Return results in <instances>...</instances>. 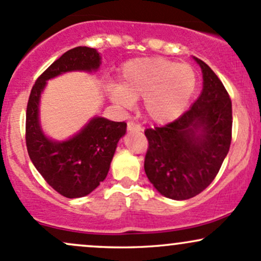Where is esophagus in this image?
I'll list each match as a JSON object with an SVG mask.
<instances>
[{"label":"esophagus","mask_w":261,"mask_h":261,"mask_svg":"<svg viewBox=\"0 0 261 261\" xmlns=\"http://www.w3.org/2000/svg\"><path fill=\"white\" fill-rule=\"evenodd\" d=\"M127 130L128 131H141V126L140 125L135 124L134 121H128L127 122Z\"/></svg>","instance_id":"34e87169"}]
</instances>
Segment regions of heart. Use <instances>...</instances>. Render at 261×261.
Returning a JSON list of instances; mask_svg holds the SVG:
<instances>
[{
    "label": "heart",
    "mask_w": 261,
    "mask_h": 261,
    "mask_svg": "<svg viewBox=\"0 0 261 261\" xmlns=\"http://www.w3.org/2000/svg\"><path fill=\"white\" fill-rule=\"evenodd\" d=\"M197 87L195 70L164 58H140L125 62L120 83L109 87L113 101L131 108L143 98V110L149 120L168 124L184 113Z\"/></svg>",
    "instance_id": "heart-1"
}]
</instances>
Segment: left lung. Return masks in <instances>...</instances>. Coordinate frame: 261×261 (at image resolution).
<instances>
[{"mask_svg": "<svg viewBox=\"0 0 261 261\" xmlns=\"http://www.w3.org/2000/svg\"><path fill=\"white\" fill-rule=\"evenodd\" d=\"M202 92L188 112L162 127L146 128L145 172L173 200L196 196L216 178L232 140V101L216 73L200 59Z\"/></svg>", "mask_w": 261, "mask_h": 261, "instance_id": "1", "label": "left lung"}]
</instances>
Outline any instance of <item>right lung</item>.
Instances as JSON below:
<instances>
[{
	"instance_id": "right-lung-1",
	"label": "right lung",
	"mask_w": 261,
	"mask_h": 261,
	"mask_svg": "<svg viewBox=\"0 0 261 261\" xmlns=\"http://www.w3.org/2000/svg\"><path fill=\"white\" fill-rule=\"evenodd\" d=\"M100 55L93 47L77 46L53 62L33 86L27 106L25 143L28 154L45 181L68 199L91 194L109 172L126 122L95 116L66 141L46 137L39 121V101L46 81L71 71H97Z\"/></svg>"
}]
</instances>
